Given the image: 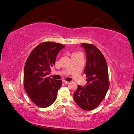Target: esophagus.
I'll list each match as a JSON object with an SVG mask.
<instances>
[{
  "label": "esophagus",
  "instance_id": "obj_1",
  "mask_svg": "<svg viewBox=\"0 0 134 134\" xmlns=\"http://www.w3.org/2000/svg\"><path fill=\"white\" fill-rule=\"evenodd\" d=\"M63 82H64L65 84H67H67L69 83V82L66 81H63Z\"/></svg>",
  "mask_w": 134,
  "mask_h": 134
}]
</instances>
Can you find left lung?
Wrapping results in <instances>:
<instances>
[{
    "label": "left lung",
    "instance_id": "8db88e82",
    "mask_svg": "<svg viewBox=\"0 0 134 134\" xmlns=\"http://www.w3.org/2000/svg\"><path fill=\"white\" fill-rule=\"evenodd\" d=\"M81 47L86 52L84 73L87 83L84 86L79 85L74 99L80 108L90 110L99 105L109 89L108 66L104 57L94 45L82 43Z\"/></svg>",
    "mask_w": 134,
    "mask_h": 134
}]
</instances>
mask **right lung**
I'll list each match as a JSON object with an SVG mask.
<instances>
[{"label":"right lung","instance_id":"right-lung-1","mask_svg":"<svg viewBox=\"0 0 134 134\" xmlns=\"http://www.w3.org/2000/svg\"><path fill=\"white\" fill-rule=\"evenodd\" d=\"M64 47L59 43L44 42L34 48L26 60L25 89L32 102L40 107H48L56 100L62 81L51 79L48 75L55 63L57 54Z\"/></svg>","mask_w":134,"mask_h":134}]
</instances>
